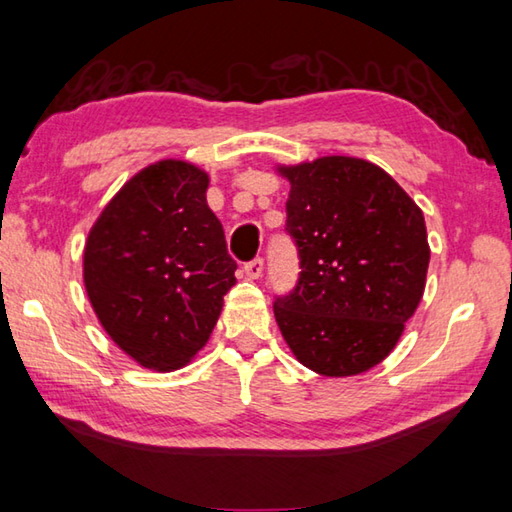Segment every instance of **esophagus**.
Segmentation results:
<instances>
[{
    "mask_svg": "<svg viewBox=\"0 0 512 512\" xmlns=\"http://www.w3.org/2000/svg\"><path fill=\"white\" fill-rule=\"evenodd\" d=\"M244 273H246L248 279H259V277H262V273H264V259L257 257V259H253V262H248L244 266Z\"/></svg>",
    "mask_w": 512,
    "mask_h": 512,
    "instance_id": "obj_1",
    "label": "esophagus"
}]
</instances>
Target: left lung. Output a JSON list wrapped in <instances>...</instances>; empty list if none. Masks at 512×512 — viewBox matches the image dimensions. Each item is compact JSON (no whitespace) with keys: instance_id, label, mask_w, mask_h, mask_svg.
Instances as JSON below:
<instances>
[{"instance_id":"8db88e82","label":"left lung","mask_w":512,"mask_h":512,"mask_svg":"<svg viewBox=\"0 0 512 512\" xmlns=\"http://www.w3.org/2000/svg\"><path fill=\"white\" fill-rule=\"evenodd\" d=\"M290 182L286 230L302 259L275 319L299 364L366 373L393 353L426 288L424 213L386 170L346 155L277 164Z\"/></svg>"}]
</instances>
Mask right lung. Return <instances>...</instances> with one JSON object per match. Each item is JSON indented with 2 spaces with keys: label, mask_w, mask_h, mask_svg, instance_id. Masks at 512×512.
<instances>
[{
  "label": "right lung",
  "mask_w": 512,
  "mask_h": 512,
  "mask_svg": "<svg viewBox=\"0 0 512 512\" xmlns=\"http://www.w3.org/2000/svg\"><path fill=\"white\" fill-rule=\"evenodd\" d=\"M208 182L195 164L159 159L117 190L86 237L84 286L99 324L157 373L184 368L206 346L237 284Z\"/></svg>",
  "instance_id": "add662e5"
}]
</instances>
